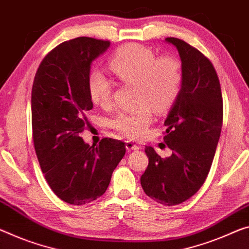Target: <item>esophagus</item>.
<instances>
[{
  "mask_svg": "<svg viewBox=\"0 0 249 249\" xmlns=\"http://www.w3.org/2000/svg\"><path fill=\"white\" fill-rule=\"evenodd\" d=\"M125 148H127V150L131 151V150H139L140 146H138L135 142H132V141L127 140L125 141Z\"/></svg>",
  "mask_w": 249,
  "mask_h": 249,
  "instance_id": "esophagus-1",
  "label": "esophagus"
}]
</instances>
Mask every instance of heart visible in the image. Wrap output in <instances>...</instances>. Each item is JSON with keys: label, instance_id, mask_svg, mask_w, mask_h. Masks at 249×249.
<instances>
[{"label": "heart", "instance_id": "obj_1", "mask_svg": "<svg viewBox=\"0 0 249 249\" xmlns=\"http://www.w3.org/2000/svg\"><path fill=\"white\" fill-rule=\"evenodd\" d=\"M110 69L127 85H136V101L140 105L130 111H122L111 121L113 129L131 139L143 137L152 124V111L166 112L180 93L181 64L173 56H160L143 45H122L110 59ZM88 92L94 105L103 109L112 105V83L102 72L94 70L88 79Z\"/></svg>", "mask_w": 249, "mask_h": 249}]
</instances>
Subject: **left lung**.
Returning <instances> with one entry per match:
<instances>
[{"mask_svg": "<svg viewBox=\"0 0 249 249\" xmlns=\"http://www.w3.org/2000/svg\"><path fill=\"white\" fill-rule=\"evenodd\" d=\"M166 42L178 50L182 70L180 93L164 120L163 140L173 154L161 158L144 148L149 163L140 182L151 199L175 206L193 197L207 178L223 125V97L209 59L180 39Z\"/></svg>", "mask_w": 249, "mask_h": 249, "instance_id": "8db88e82", "label": "left lung"}]
</instances>
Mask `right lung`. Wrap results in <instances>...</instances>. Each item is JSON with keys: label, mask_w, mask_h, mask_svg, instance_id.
I'll return each instance as SVG.
<instances>
[{"label": "right lung", "mask_w": 249, "mask_h": 249, "mask_svg": "<svg viewBox=\"0 0 249 249\" xmlns=\"http://www.w3.org/2000/svg\"><path fill=\"white\" fill-rule=\"evenodd\" d=\"M110 42L81 36L49 52L34 76L31 97L33 142L42 173L61 200L81 206L102 196L125 154L124 142L103 138L89 146L81 138L91 63Z\"/></svg>", "instance_id": "add662e5"}]
</instances>
